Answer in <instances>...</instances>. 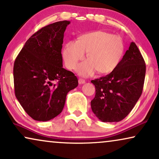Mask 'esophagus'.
<instances>
[{"instance_id": "obj_1", "label": "esophagus", "mask_w": 159, "mask_h": 159, "mask_svg": "<svg viewBox=\"0 0 159 159\" xmlns=\"http://www.w3.org/2000/svg\"><path fill=\"white\" fill-rule=\"evenodd\" d=\"M78 82H79V84H80L85 83V80L83 79H81V78H80V79L78 80Z\"/></svg>"}]
</instances>
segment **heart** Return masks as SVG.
<instances>
[{
    "label": "heart",
    "mask_w": 159,
    "mask_h": 159,
    "mask_svg": "<svg viewBox=\"0 0 159 159\" xmlns=\"http://www.w3.org/2000/svg\"><path fill=\"white\" fill-rule=\"evenodd\" d=\"M124 52L122 39L104 31H95L82 35L76 42H69L63 49L65 65L69 69L77 68L80 61L86 59L78 67V73L88 77L95 71L109 74L118 66Z\"/></svg>",
    "instance_id": "obj_1"
}]
</instances>
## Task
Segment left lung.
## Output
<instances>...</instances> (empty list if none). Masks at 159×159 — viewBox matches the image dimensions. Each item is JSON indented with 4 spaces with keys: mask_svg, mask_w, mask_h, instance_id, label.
I'll return each instance as SVG.
<instances>
[{
    "mask_svg": "<svg viewBox=\"0 0 159 159\" xmlns=\"http://www.w3.org/2000/svg\"><path fill=\"white\" fill-rule=\"evenodd\" d=\"M146 66L139 49L131 42L118 66L105 77L92 80L96 95L91 109L102 122H119L132 110L143 90Z\"/></svg>",
    "mask_w": 159,
    "mask_h": 159,
    "instance_id": "obj_1",
    "label": "left lung"
}]
</instances>
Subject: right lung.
Here are the masks:
<instances>
[{"label":"right lung","mask_w":159,"mask_h":159,"mask_svg":"<svg viewBox=\"0 0 159 159\" xmlns=\"http://www.w3.org/2000/svg\"><path fill=\"white\" fill-rule=\"evenodd\" d=\"M70 21H59L30 36L15 59V96L35 120L47 121L62 112L66 95L78 85L75 74L63 68L61 49Z\"/></svg>","instance_id":"1"}]
</instances>
